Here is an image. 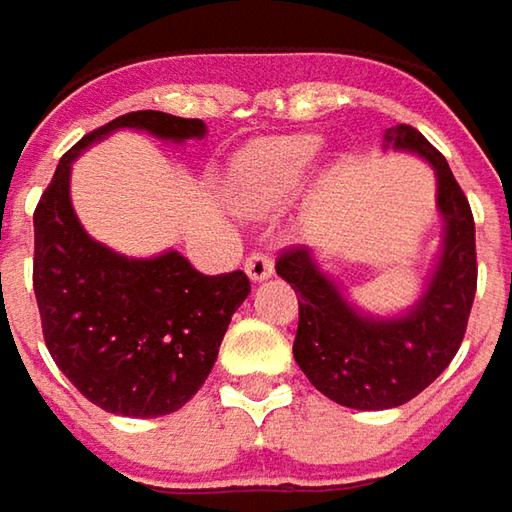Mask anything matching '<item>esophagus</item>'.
<instances>
[{"label": "esophagus", "mask_w": 512, "mask_h": 512, "mask_svg": "<svg viewBox=\"0 0 512 512\" xmlns=\"http://www.w3.org/2000/svg\"><path fill=\"white\" fill-rule=\"evenodd\" d=\"M272 272H274V263L269 255H263V252H252V255L246 257V274H249V280H255V283H260V280H269Z\"/></svg>", "instance_id": "1"}]
</instances>
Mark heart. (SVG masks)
<instances>
[{"label": "heart", "mask_w": 512, "mask_h": 512, "mask_svg": "<svg viewBox=\"0 0 512 512\" xmlns=\"http://www.w3.org/2000/svg\"><path fill=\"white\" fill-rule=\"evenodd\" d=\"M320 155V138L289 135L255 144L232 175V195L243 209H269L309 181Z\"/></svg>", "instance_id": "obj_1"}]
</instances>
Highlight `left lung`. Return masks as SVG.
Listing matches in <instances>:
<instances>
[{
	"instance_id": "1",
	"label": "left lung",
	"mask_w": 512,
	"mask_h": 512,
	"mask_svg": "<svg viewBox=\"0 0 512 512\" xmlns=\"http://www.w3.org/2000/svg\"><path fill=\"white\" fill-rule=\"evenodd\" d=\"M382 150L416 152L436 172L445 238L414 306L397 317L354 309L309 246H291L274 263L300 306L294 360L320 394L357 411L397 408L422 394L456 357L476 297L473 212L445 155L408 124L385 130Z\"/></svg>"
}]
</instances>
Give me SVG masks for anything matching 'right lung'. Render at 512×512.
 <instances>
[{
	"label": "right lung",
	"mask_w": 512,
	"mask_h": 512,
	"mask_svg": "<svg viewBox=\"0 0 512 512\" xmlns=\"http://www.w3.org/2000/svg\"><path fill=\"white\" fill-rule=\"evenodd\" d=\"M124 127L172 144L206 135L201 118L138 110L64 152L33 212V291L47 351L64 377L107 414L150 419L198 394L252 286L243 272L201 274L175 249L124 257L84 232L70 203V167Z\"/></svg>",
	"instance_id": "add662e5"
}]
</instances>
